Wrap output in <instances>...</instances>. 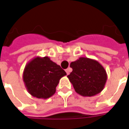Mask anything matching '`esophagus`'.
<instances>
[{"label":"esophagus","mask_w":129,"mask_h":129,"mask_svg":"<svg viewBox=\"0 0 129 129\" xmlns=\"http://www.w3.org/2000/svg\"><path fill=\"white\" fill-rule=\"evenodd\" d=\"M70 71H71V68H67V69L66 70V72L67 73V75H69V74H70Z\"/></svg>","instance_id":"esophagus-1"}]
</instances>
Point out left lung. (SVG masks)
I'll return each instance as SVG.
<instances>
[{"mask_svg":"<svg viewBox=\"0 0 129 129\" xmlns=\"http://www.w3.org/2000/svg\"><path fill=\"white\" fill-rule=\"evenodd\" d=\"M70 67L73 71L68 75V78L78 94L84 97H92L104 89L107 74L99 62L86 57H80L72 62Z\"/></svg>","mask_w":129,"mask_h":129,"instance_id":"obj_1","label":"left lung"}]
</instances>
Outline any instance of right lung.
Listing matches in <instances>:
<instances>
[{
  "mask_svg": "<svg viewBox=\"0 0 129 129\" xmlns=\"http://www.w3.org/2000/svg\"><path fill=\"white\" fill-rule=\"evenodd\" d=\"M65 75L66 73L49 57L38 56L25 66L23 78L30 95L47 99L55 93L60 79Z\"/></svg>",
  "mask_w": 129,
  "mask_h": 129,
  "instance_id": "add662e5",
  "label": "right lung"
}]
</instances>
